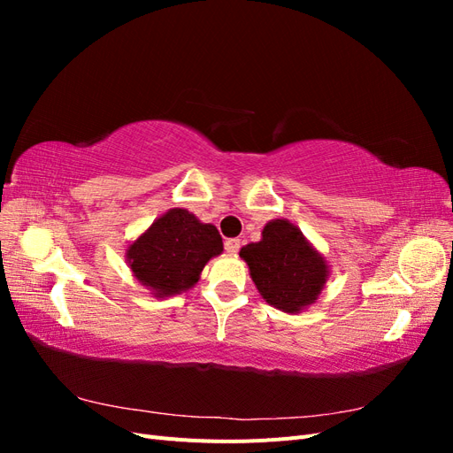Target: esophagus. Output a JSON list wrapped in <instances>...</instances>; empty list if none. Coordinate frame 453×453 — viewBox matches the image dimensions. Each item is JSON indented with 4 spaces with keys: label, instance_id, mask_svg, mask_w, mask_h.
Listing matches in <instances>:
<instances>
[{
    "label": "esophagus",
    "instance_id": "esophagus-1",
    "mask_svg": "<svg viewBox=\"0 0 453 453\" xmlns=\"http://www.w3.org/2000/svg\"><path fill=\"white\" fill-rule=\"evenodd\" d=\"M225 250H226V253H230V255H236V253L240 251V240H238V238H228V240L225 242Z\"/></svg>",
    "mask_w": 453,
    "mask_h": 453
}]
</instances>
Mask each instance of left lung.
<instances>
[{
	"mask_svg": "<svg viewBox=\"0 0 453 453\" xmlns=\"http://www.w3.org/2000/svg\"><path fill=\"white\" fill-rule=\"evenodd\" d=\"M240 257L266 304L285 313H300L319 298L331 266L287 219H272L260 240L243 245Z\"/></svg>",
	"mask_w": 453,
	"mask_h": 453,
	"instance_id": "8db88e82",
	"label": "left lung"
}]
</instances>
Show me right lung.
Segmentation results:
<instances>
[{
	"label": "right lung",
	"instance_id": "add662e5",
	"mask_svg": "<svg viewBox=\"0 0 453 453\" xmlns=\"http://www.w3.org/2000/svg\"><path fill=\"white\" fill-rule=\"evenodd\" d=\"M221 253L223 238L213 225L172 208L128 243L125 257L140 285L155 298H168L195 287L203 266Z\"/></svg>",
	"mask_w": 453,
	"mask_h": 453
}]
</instances>
